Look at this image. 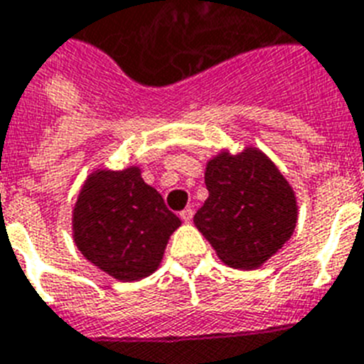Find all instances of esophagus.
I'll list each match as a JSON object with an SVG mask.
<instances>
[{"instance_id":"esophagus-1","label":"esophagus","mask_w":364,"mask_h":364,"mask_svg":"<svg viewBox=\"0 0 364 364\" xmlns=\"http://www.w3.org/2000/svg\"><path fill=\"white\" fill-rule=\"evenodd\" d=\"M179 217L183 218V223H191V220H192V217H194V209H192V208L183 209V211L179 213Z\"/></svg>"}]
</instances>
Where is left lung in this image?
I'll return each mask as SVG.
<instances>
[{"mask_svg":"<svg viewBox=\"0 0 364 364\" xmlns=\"http://www.w3.org/2000/svg\"><path fill=\"white\" fill-rule=\"evenodd\" d=\"M208 200L194 224L224 264L256 269L279 252L297 226V198L282 172L258 147L223 151L205 166Z\"/></svg>","mask_w":364,"mask_h":364,"instance_id":"left-lung-1","label":"left lung"}]
</instances>
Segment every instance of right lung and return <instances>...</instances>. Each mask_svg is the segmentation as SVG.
Wrapping results in <instances>:
<instances>
[{
  "mask_svg": "<svg viewBox=\"0 0 364 364\" xmlns=\"http://www.w3.org/2000/svg\"><path fill=\"white\" fill-rule=\"evenodd\" d=\"M181 226L138 166L91 172L73 209V239L85 259L121 282L155 273Z\"/></svg>",
  "mask_w": 364,
  "mask_h": 364,
  "instance_id": "right-lung-1",
  "label": "right lung"
}]
</instances>
